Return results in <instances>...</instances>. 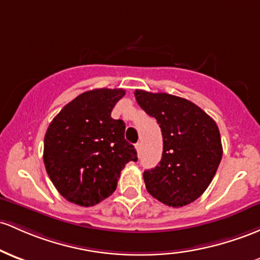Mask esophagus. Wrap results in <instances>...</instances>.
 <instances>
[{
    "label": "esophagus",
    "mask_w": 260,
    "mask_h": 260,
    "mask_svg": "<svg viewBox=\"0 0 260 260\" xmlns=\"http://www.w3.org/2000/svg\"><path fill=\"white\" fill-rule=\"evenodd\" d=\"M136 149H137V152H138V154L141 153V149H142V143H137V144H136Z\"/></svg>",
    "instance_id": "esophagus-1"
}]
</instances>
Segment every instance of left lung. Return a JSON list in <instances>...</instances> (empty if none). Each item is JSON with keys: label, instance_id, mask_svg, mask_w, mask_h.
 Listing matches in <instances>:
<instances>
[{"label": "left lung", "instance_id": "left-lung-1", "mask_svg": "<svg viewBox=\"0 0 260 260\" xmlns=\"http://www.w3.org/2000/svg\"><path fill=\"white\" fill-rule=\"evenodd\" d=\"M135 96L162 135L161 160L143 173L148 192L168 206L191 204L209 187L222 159L217 124L186 99L143 90Z\"/></svg>", "mask_w": 260, "mask_h": 260}]
</instances>
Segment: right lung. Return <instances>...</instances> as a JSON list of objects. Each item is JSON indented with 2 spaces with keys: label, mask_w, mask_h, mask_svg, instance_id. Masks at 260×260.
I'll use <instances>...</instances> for the list:
<instances>
[{
  "label": "right lung",
  "mask_w": 260,
  "mask_h": 260,
  "mask_svg": "<svg viewBox=\"0 0 260 260\" xmlns=\"http://www.w3.org/2000/svg\"><path fill=\"white\" fill-rule=\"evenodd\" d=\"M122 88H95L74 99L54 117L44 137L45 169L59 193L93 206L112 195L119 174L137 152L124 139L125 124L111 117Z\"/></svg>",
  "instance_id": "right-lung-1"
}]
</instances>
